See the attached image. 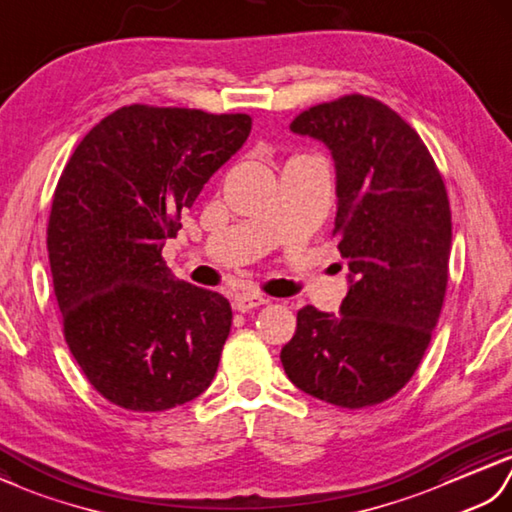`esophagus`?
<instances>
[{
    "instance_id": "esophagus-1",
    "label": "esophagus",
    "mask_w": 512,
    "mask_h": 512,
    "mask_svg": "<svg viewBox=\"0 0 512 512\" xmlns=\"http://www.w3.org/2000/svg\"><path fill=\"white\" fill-rule=\"evenodd\" d=\"M269 298L263 293H256V291H243V293H236L234 298V309L241 311V313H247L256 309V306H263L267 304Z\"/></svg>"
}]
</instances>
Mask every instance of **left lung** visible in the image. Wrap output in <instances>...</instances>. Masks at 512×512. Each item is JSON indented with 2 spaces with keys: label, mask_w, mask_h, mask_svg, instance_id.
<instances>
[{
  "label": "left lung",
  "mask_w": 512,
  "mask_h": 512,
  "mask_svg": "<svg viewBox=\"0 0 512 512\" xmlns=\"http://www.w3.org/2000/svg\"><path fill=\"white\" fill-rule=\"evenodd\" d=\"M291 131L328 146L337 173L339 315L304 306L280 361L295 388L348 410L412 379L445 302L451 210L418 133L381 100L350 94L302 111Z\"/></svg>",
  "instance_id": "1"
}]
</instances>
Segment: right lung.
Masks as SVG:
<instances>
[{
  "instance_id": "add662e5",
  "label": "right lung",
  "mask_w": 512,
  "mask_h": 512,
  "mask_svg": "<svg viewBox=\"0 0 512 512\" xmlns=\"http://www.w3.org/2000/svg\"><path fill=\"white\" fill-rule=\"evenodd\" d=\"M249 131L247 113L129 105L63 168L48 223L54 295L70 352L113 405L164 412L217 374L232 306L170 276L162 247Z\"/></svg>"
}]
</instances>
